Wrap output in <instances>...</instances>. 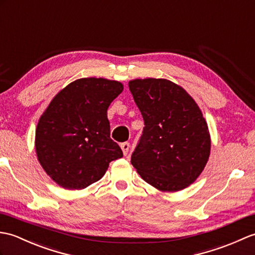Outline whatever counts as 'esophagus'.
I'll list each match as a JSON object with an SVG mask.
<instances>
[{"instance_id": "obj_1", "label": "esophagus", "mask_w": 255, "mask_h": 255, "mask_svg": "<svg viewBox=\"0 0 255 255\" xmlns=\"http://www.w3.org/2000/svg\"><path fill=\"white\" fill-rule=\"evenodd\" d=\"M121 149L123 151L124 156H127L128 154V150H129V143L126 142V143H122L121 144Z\"/></svg>"}]
</instances>
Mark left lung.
Masks as SVG:
<instances>
[{
    "label": "left lung",
    "mask_w": 255,
    "mask_h": 255,
    "mask_svg": "<svg viewBox=\"0 0 255 255\" xmlns=\"http://www.w3.org/2000/svg\"><path fill=\"white\" fill-rule=\"evenodd\" d=\"M128 87L144 119L131 163L144 181L162 192L188 188L204 170L211 135L195 100L165 78H136Z\"/></svg>",
    "instance_id": "8db88e82"
}]
</instances>
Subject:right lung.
Here are the masks:
<instances>
[{
    "instance_id": "right-lung-1",
    "label": "right lung",
    "mask_w": 255,
    "mask_h": 255,
    "mask_svg": "<svg viewBox=\"0 0 255 255\" xmlns=\"http://www.w3.org/2000/svg\"><path fill=\"white\" fill-rule=\"evenodd\" d=\"M123 84L107 78H80L54 96L39 119L35 147L43 170L56 184L82 190L104 177L123 156L110 138L107 117Z\"/></svg>"
}]
</instances>
